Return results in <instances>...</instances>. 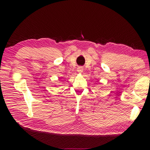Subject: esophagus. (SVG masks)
I'll return each mask as SVG.
<instances>
[{"label": "esophagus", "instance_id": "esophagus-1", "mask_svg": "<svg viewBox=\"0 0 150 150\" xmlns=\"http://www.w3.org/2000/svg\"><path fill=\"white\" fill-rule=\"evenodd\" d=\"M77 71L79 73H82L83 71V68L82 67H79L77 68Z\"/></svg>", "mask_w": 150, "mask_h": 150}]
</instances>
